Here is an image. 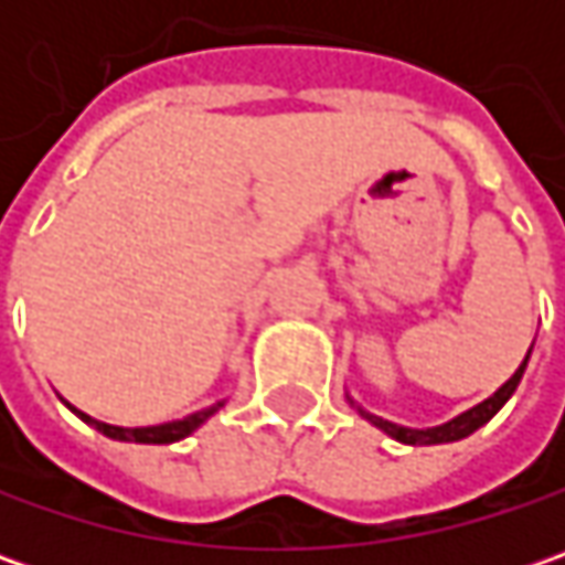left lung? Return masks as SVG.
<instances>
[{
  "instance_id": "left-lung-1",
  "label": "left lung",
  "mask_w": 565,
  "mask_h": 565,
  "mask_svg": "<svg viewBox=\"0 0 565 565\" xmlns=\"http://www.w3.org/2000/svg\"><path fill=\"white\" fill-rule=\"evenodd\" d=\"M529 355H532V349H529ZM529 355H525V361L519 364V371L512 374L490 399H484L481 405H475V408H468V412H462L459 418H452V422L440 424V427H427V430H415V427H402V424H393V422H383V418H377V415H367L364 408H359L361 415L367 418V422L374 424V427H380L383 434H390L393 440H399V444H408V446H430V444H452V440H462V437H468V434H475L481 424H488L503 405H507V399H510L512 393H515V386H519V380H522V374H525V364H529Z\"/></svg>"
}]
</instances>
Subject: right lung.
<instances>
[{
    "instance_id": "add662e5",
    "label": "right lung",
    "mask_w": 565,
    "mask_h": 565,
    "mask_svg": "<svg viewBox=\"0 0 565 565\" xmlns=\"http://www.w3.org/2000/svg\"><path fill=\"white\" fill-rule=\"evenodd\" d=\"M220 408H223V402H216V405H210V408H201V412L188 415L182 422L157 424V427H116V424L97 422V418H90V415H84V412H77V408H72V412H75L81 422L94 424L99 434H106V437H113V440H131V444H175V440L188 437L191 430H198V427H201L213 412H220Z\"/></svg>"
}]
</instances>
